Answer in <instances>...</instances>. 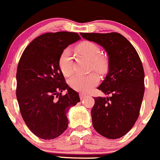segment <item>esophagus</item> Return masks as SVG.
<instances>
[{
  "label": "esophagus",
  "instance_id": "1",
  "mask_svg": "<svg viewBox=\"0 0 160 160\" xmlns=\"http://www.w3.org/2000/svg\"><path fill=\"white\" fill-rule=\"evenodd\" d=\"M79 96H80L81 99H84L85 97H86V95H85V94H80Z\"/></svg>",
  "mask_w": 160,
  "mask_h": 160
}]
</instances>
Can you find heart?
<instances>
[{
    "instance_id": "obj_1",
    "label": "heart",
    "mask_w": 160,
    "mask_h": 160,
    "mask_svg": "<svg viewBox=\"0 0 160 160\" xmlns=\"http://www.w3.org/2000/svg\"><path fill=\"white\" fill-rule=\"evenodd\" d=\"M76 50L92 62V68L99 73H102L107 67V60L101 57V50L98 45L92 42H83ZM59 67L63 75L68 77L74 72V61L72 52L65 50L61 53L59 59ZM99 82V78L95 74L87 75H75L69 81L71 87L80 92H87Z\"/></svg>"
}]
</instances>
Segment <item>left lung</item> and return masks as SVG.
<instances>
[{
  "instance_id": "left-lung-1",
  "label": "left lung",
  "mask_w": 160,
  "mask_h": 160,
  "mask_svg": "<svg viewBox=\"0 0 160 160\" xmlns=\"http://www.w3.org/2000/svg\"><path fill=\"white\" fill-rule=\"evenodd\" d=\"M81 36L102 46L108 55V73L98 89L110 96L94 98L93 128L103 137L119 138L132 128L139 116L145 92L142 61L132 44L120 33Z\"/></svg>"
}]
</instances>
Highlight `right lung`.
Segmentation results:
<instances>
[{
	"label": "right lung",
	"mask_w": 160,
	"mask_h": 160,
	"mask_svg": "<svg viewBox=\"0 0 160 160\" xmlns=\"http://www.w3.org/2000/svg\"><path fill=\"white\" fill-rule=\"evenodd\" d=\"M70 32H47L25 49L17 68L16 96L22 117L33 134L53 139L67 129V113L80 102L77 92L65 82L59 59L68 45L79 40ZM67 93L64 96L61 92Z\"/></svg>",
	"instance_id": "obj_1"
}]
</instances>
